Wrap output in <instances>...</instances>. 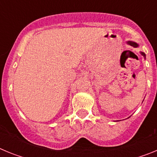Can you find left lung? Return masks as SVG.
<instances>
[{
	"label": "left lung",
	"instance_id": "1",
	"mask_svg": "<svg viewBox=\"0 0 157 157\" xmlns=\"http://www.w3.org/2000/svg\"><path fill=\"white\" fill-rule=\"evenodd\" d=\"M127 43H128L129 45H131V46H134V47H138V44H137V43H135V42H134V41H128V42H127ZM141 55H142V56H144V57L145 58V54L144 53V52H141Z\"/></svg>",
	"mask_w": 157,
	"mask_h": 157
}]
</instances>
